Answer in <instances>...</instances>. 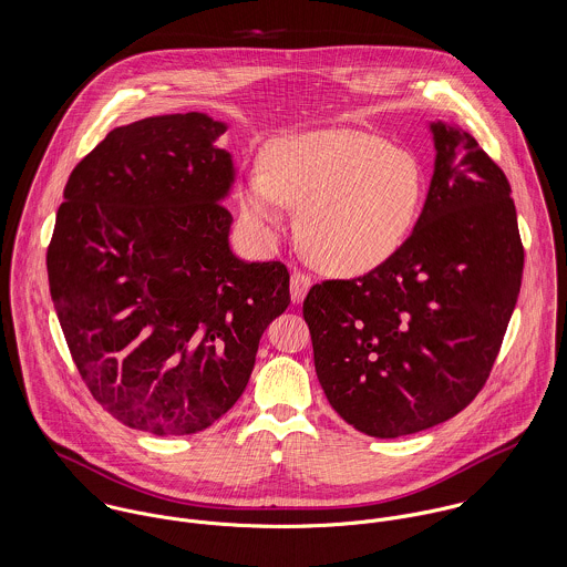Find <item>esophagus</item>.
Returning a JSON list of instances; mask_svg holds the SVG:
<instances>
[{
    "label": "esophagus",
    "mask_w": 567,
    "mask_h": 567,
    "mask_svg": "<svg viewBox=\"0 0 567 567\" xmlns=\"http://www.w3.org/2000/svg\"><path fill=\"white\" fill-rule=\"evenodd\" d=\"M312 286V277L306 275V272H292L290 277V297H292V303H301L303 297L308 295Z\"/></svg>",
    "instance_id": "1"
}]
</instances>
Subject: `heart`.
<instances>
[{
    "label": "heart",
    "mask_w": 567,
    "mask_h": 567,
    "mask_svg": "<svg viewBox=\"0 0 567 567\" xmlns=\"http://www.w3.org/2000/svg\"><path fill=\"white\" fill-rule=\"evenodd\" d=\"M423 200L416 157L382 137L333 128L281 140L268 172L248 176L243 209L259 229L299 207V238L310 257L338 275H362L404 244Z\"/></svg>",
    "instance_id": "b5f03b06"
}]
</instances>
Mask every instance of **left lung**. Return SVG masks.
Segmentation results:
<instances>
[{
    "instance_id": "1",
    "label": "left lung",
    "mask_w": 567,
    "mask_h": 567,
    "mask_svg": "<svg viewBox=\"0 0 567 567\" xmlns=\"http://www.w3.org/2000/svg\"><path fill=\"white\" fill-rule=\"evenodd\" d=\"M436 162L400 250L303 301L327 402L395 439L458 414L483 391L517 303L524 246L511 185L478 142L432 124Z\"/></svg>"
}]
</instances>
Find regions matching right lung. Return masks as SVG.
<instances>
[{
  "label": "right lung",
  "instance_id": "obj_1",
  "mask_svg": "<svg viewBox=\"0 0 567 567\" xmlns=\"http://www.w3.org/2000/svg\"><path fill=\"white\" fill-rule=\"evenodd\" d=\"M227 131L205 113L111 131L70 174L48 246L50 292L93 400L157 436L218 421L259 338L290 306L281 261L229 248Z\"/></svg>",
  "mask_w": 567,
  "mask_h": 567
}]
</instances>
